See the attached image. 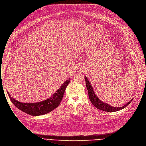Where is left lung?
Segmentation results:
<instances>
[{
	"label": "left lung",
	"instance_id": "8db88e82",
	"mask_svg": "<svg viewBox=\"0 0 146 146\" xmlns=\"http://www.w3.org/2000/svg\"><path fill=\"white\" fill-rule=\"evenodd\" d=\"M85 80L86 82V87L88 92V96L90 99V101L93 104V105L95 106L98 109H100L104 111H107V112H114V111H118L126 108L129 104L131 103V101L133 100H131L127 104H126L125 105H124L122 107H119V108L113 107L112 106H110V105L104 103L102 101H101L95 94V92L92 87V86L91 85L90 82H89L88 79L86 76H85Z\"/></svg>",
	"mask_w": 146,
	"mask_h": 146
}]
</instances>
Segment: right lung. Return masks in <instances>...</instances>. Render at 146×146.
<instances>
[{
  "instance_id": "1",
  "label": "right lung",
  "mask_w": 146,
  "mask_h": 146,
  "mask_svg": "<svg viewBox=\"0 0 146 146\" xmlns=\"http://www.w3.org/2000/svg\"><path fill=\"white\" fill-rule=\"evenodd\" d=\"M70 83V80H67L57 90V91L45 101L36 103H23L17 101L13 98L11 97L8 92V95L11 102L14 105L20 110L33 116L41 115L47 114L56 108L60 104L66 87Z\"/></svg>"
}]
</instances>
